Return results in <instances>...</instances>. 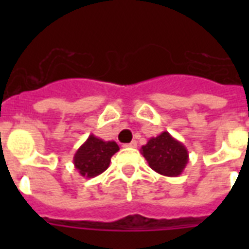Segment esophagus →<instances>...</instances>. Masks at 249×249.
Instances as JSON below:
<instances>
[{"mask_svg":"<svg viewBox=\"0 0 249 249\" xmlns=\"http://www.w3.org/2000/svg\"><path fill=\"white\" fill-rule=\"evenodd\" d=\"M124 147L136 148V147H137V142H136V141H132V142H130V143H126V144H124Z\"/></svg>","mask_w":249,"mask_h":249,"instance_id":"1","label":"esophagus"}]
</instances>
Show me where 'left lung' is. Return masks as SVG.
Instances as JSON below:
<instances>
[{
    "label": "left lung",
    "mask_w": 249,
    "mask_h": 249,
    "mask_svg": "<svg viewBox=\"0 0 249 249\" xmlns=\"http://www.w3.org/2000/svg\"><path fill=\"white\" fill-rule=\"evenodd\" d=\"M141 154L156 173L166 177H177L189 163V151L185 144L168 132L152 137L141 148Z\"/></svg>",
    "instance_id": "8db88e82"
}]
</instances>
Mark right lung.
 <instances>
[{"label": "right lung", "instance_id": "add662e5", "mask_svg": "<svg viewBox=\"0 0 249 249\" xmlns=\"http://www.w3.org/2000/svg\"><path fill=\"white\" fill-rule=\"evenodd\" d=\"M119 150L120 148L115 141H103L90 134L76 151L73 164L83 177H97L108 168L111 158Z\"/></svg>", "mask_w": 249, "mask_h": 249}]
</instances>
